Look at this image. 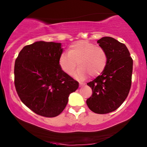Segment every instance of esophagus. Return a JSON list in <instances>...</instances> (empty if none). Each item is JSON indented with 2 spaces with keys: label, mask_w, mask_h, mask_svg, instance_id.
I'll list each match as a JSON object with an SVG mask.
<instances>
[{
  "label": "esophagus",
  "mask_w": 147,
  "mask_h": 147,
  "mask_svg": "<svg viewBox=\"0 0 147 147\" xmlns=\"http://www.w3.org/2000/svg\"><path fill=\"white\" fill-rule=\"evenodd\" d=\"M83 85H84L83 84H82V83H80V82H79V87H82V86H83Z\"/></svg>",
  "instance_id": "34e87169"
}]
</instances>
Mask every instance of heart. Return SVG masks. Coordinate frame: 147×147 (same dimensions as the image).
Segmentation results:
<instances>
[{"instance_id":"1","label":"heart","mask_w":147,"mask_h":147,"mask_svg":"<svg viewBox=\"0 0 147 147\" xmlns=\"http://www.w3.org/2000/svg\"><path fill=\"white\" fill-rule=\"evenodd\" d=\"M77 65L79 68L74 74L76 79H86L88 75L96 77L104 71L107 63V55L102 48L87 41H79L69 47L68 53L63 52L59 59L61 70L71 75Z\"/></svg>"}]
</instances>
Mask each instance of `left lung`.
Returning a JSON list of instances; mask_svg holds the SVG:
<instances>
[{
	"instance_id": "obj_1",
	"label": "left lung",
	"mask_w": 147,
	"mask_h": 147,
	"mask_svg": "<svg viewBox=\"0 0 147 147\" xmlns=\"http://www.w3.org/2000/svg\"><path fill=\"white\" fill-rule=\"evenodd\" d=\"M107 55L102 75L87 84L92 95L86 104L92 112L106 114L118 109L127 97L131 86L133 59L124 43L110 36L97 41Z\"/></svg>"
}]
</instances>
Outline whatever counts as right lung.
<instances>
[{"mask_svg": "<svg viewBox=\"0 0 147 147\" xmlns=\"http://www.w3.org/2000/svg\"><path fill=\"white\" fill-rule=\"evenodd\" d=\"M61 43L36 41L25 46L14 65V84L25 106L39 115L54 117L64 110L79 83L59 64Z\"/></svg>", "mask_w": 147, "mask_h": 147, "instance_id": "right-lung-1", "label": "right lung"}]
</instances>
